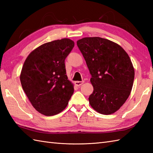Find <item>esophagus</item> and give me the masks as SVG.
Returning a JSON list of instances; mask_svg holds the SVG:
<instances>
[{
  "label": "esophagus",
  "mask_w": 153,
  "mask_h": 153,
  "mask_svg": "<svg viewBox=\"0 0 153 153\" xmlns=\"http://www.w3.org/2000/svg\"><path fill=\"white\" fill-rule=\"evenodd\" d=\"M83 83H84V81H82V82L77 81V82H75V85H76V86H80V85H82Z\"/></svg>",
  "instance_id": "obj_1"
}]
</instances>
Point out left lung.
Returning <instances> with one entry per match:
<instances>
[{
    "label": "left lung",
    "mask_w": 153,
    "mask_h": 153,
    "mask_svg": "<svg viewBox=\"0 0 153 153\" xmlns=\"http://www.w3.org/2000/svg\"><path fill=\"white\" fill-rule=\"evenodd\" d=\"M77 45L91 75L90 105L102 114L114 113L132 89L135 70L130 58L118 44L101 37H84Z\"/></svg>",
    "instance_id": "8db88e82"
}]
</instances>
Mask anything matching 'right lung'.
<instances>
[{"label":"right lung","instance_id":"add662e5","mask_svg":"<svg viewBox=\"0 0 153 153\" xmlns=\"http://www.w3.org/2000/svg\"><path fill=\"white\" fill-rule=\"evenodd\" d=\"M74 42L64 38L41 45L28 55L23 65L20 82L32 106L47 116L65 109L74 93L66 76L64 61Z\"/></svg>","mask_w":153,"mask_h":153}]
</instances>
